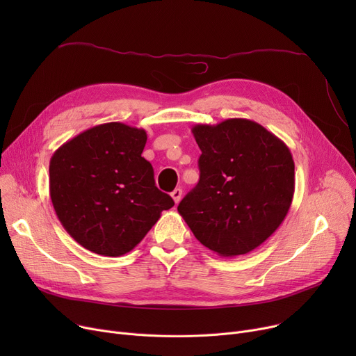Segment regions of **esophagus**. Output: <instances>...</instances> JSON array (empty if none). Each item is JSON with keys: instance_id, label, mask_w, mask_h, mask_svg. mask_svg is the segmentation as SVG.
<instances>
[{"instance_id": "34e87169", "label": "esophagus", "mask_w": 356, "mask_h": 356, "mask_svg": "<svg viewBox=\"0 0 356 356\" xmlns=\"http://www.w3.org/2000/svg\"><path fill=\"white\" fill-rule=\"evenodd\" d=\"M172 197H173L175 203L177 204V203L180 202V199H181V189H175V191L172 192Z\"/></svg>"}]
</instances>
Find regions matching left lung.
Listing matches in <instances>:
<instances>
[{"mask_svg": "<svg viewBox=\"0 0 356 356\" xmlns=\"http://www.w3.org/2000/svg\"><path fill=\"white\" fill-rule=\"evenodd\" d=\"M200 179L177 211L196 239L220 257L248 254L289 213L294 161L284 141L263 125L229 118L196 124Z\"/></svg>", "mask_w": 356, "mask_h": 356, "instance_id": "left-lung-1", "label": "left lung"}]
</instances>
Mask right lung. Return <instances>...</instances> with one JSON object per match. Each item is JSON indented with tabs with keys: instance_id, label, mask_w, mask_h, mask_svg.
<instances>
[{
	"instance_id": "add662e5",
	"label": "right lung",
	"mask_w": 356,
	"mask_h": 356,
	"mask_svg": "<svg viewBox=\"0 0 356 356\" xmlns=\"http://www.w3.org/2000/svg\"><path fill=\"white\" fill-rule=\"evenodd\" d=\"M147 133L122 122L92 127L56 149L49 191L56 215L83 248L105 257L134 250L173 199L144 157Z\"/></svg>"
}]
</instances>
